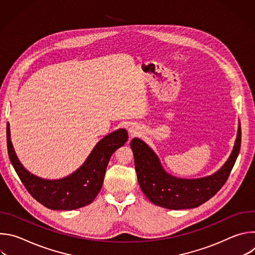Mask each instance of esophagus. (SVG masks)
<instances>
[{"label":"esophagus","instance_id":"34e87169","mask_svg":"<svg viewBox=\"0 0 255 255\" xmlns=\"http://www.w3.org/2000/svg\"><path fill=\"white\" fill-rule=\"evenodd\" d=\"M129 132H130L131 136H135L136 134H138V129L136 127H130Z\"/></svg>","mask_w":255,"mask_h":255}]
</instances>
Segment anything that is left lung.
<instances>
[{
    "instance_id": "obj_1",
    "label": "left lung",
    "mask_w": 255,
    "mask_h": 255,
    "mask_svg": "<svg viewBox=\"0 0 255 255\" xmlns=\"http://www.w3.org/2000/svg\"><path fill=\"white\" fill-rule=\"evenodd\" d=\"M241 145V127L232 153L225 164L214 174L194 179L178 178L167 173L158 156L139 138L132 139L137 179L143 194L156 206L171 210L192 209L206 203L224 186L234 166Z\"/></svg>"
}]
</instances>
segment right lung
Returning <instances> with one entry per match:
<instances>
[{
	"label": "right lung",
	"mask_w": 255,
	"mask_h": 255,
	"mask_svg": "<svg viewBox=\"0 0 255 255\" xmlns=\"http://www.w3.org/2000/svg\"><path fill=\"white\" fill-rule=\"evenodd\" d=\"M7 123V146L10 161L29 194L51 210H75L91 204L102 189L112 154L128 140L125 129L116 130L100 140L84 164L66 177L43 179L30 173L19 161Z\"/></svg>",
	"instance_id": "right-lung-1"
}]
</instances>
